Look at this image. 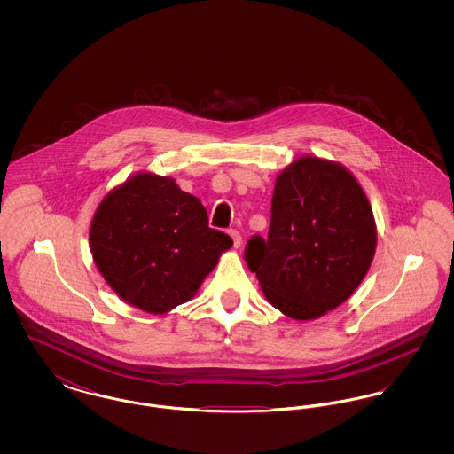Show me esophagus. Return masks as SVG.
I'll list each match as a JSON object with an SVG mask.
<instances>
[{"label": "esophagus", "instance_id": "esophagus-1", "mask_svg": "<svg viewBox=\"0 0 454 454\" xmlns=\"http://www.w3.org/2000/svg\"><path fill=\"white\" fill-rule=\"evenodd\" d=\"M230 237L233 239V247L239 248V245H241V235L238 233L237 230H231V231H230Z\"/></svg>", "mask_w": 454, "mask_h": 454}]
</instances>
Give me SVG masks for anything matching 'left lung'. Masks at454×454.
<instances>
[{
	"instance_id": "1",
	"label": "left lung",
	"mask_w": 454,
	"mask_h": 454,
	"mask_svg": "<svg viewBox=\"0 0 454 454\" xmlns=\"http://www.w3.org/2000/svg\"><path fill=\"white\" fill-rule=\"evenodd\" d=\"M367 195L344 165L300 156L276 178L267 239H248L245 260L263 296L293 320H317L347 301L376 252Z\"/></svg>"
}]
</instances>
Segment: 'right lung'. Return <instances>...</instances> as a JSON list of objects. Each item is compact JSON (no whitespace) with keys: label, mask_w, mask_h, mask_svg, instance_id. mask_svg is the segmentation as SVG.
<instances>
[{"label":"right lung","mask_w":454,"mask_h":454,"mask_svg":"<svg viewBox=\"0 0 454 454\" xmlns=\"http://www.w3.org/2000/svg\"><path fill=\"white\" fill-rule=\"evenodd\" d=\"M231 245L209 228L195 195L152 172L114 187L90 224V252L102 278L122 301L152 315L191 301Z\"/></svg>","instance_id":"1"}]
</instances>
